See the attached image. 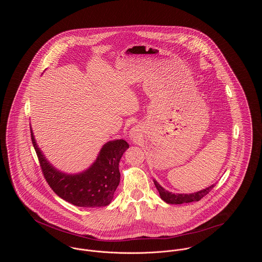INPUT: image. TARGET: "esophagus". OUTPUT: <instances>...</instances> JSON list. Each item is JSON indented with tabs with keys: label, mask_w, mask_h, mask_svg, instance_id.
I'll use <instances>...</instances> for the list:
<instances>
[{
	"label": "esophagus",
	"mask_w": 262,
	"mask_h": 262,
	"mask_svg": "<svg viewBox=\"0 0 262 262\" xmlns=\"http://www.w3.org/2000/svg\"><path fill=\"white\" fill-rule=\"evenodd\" d=\"M130 137H131V139L137 138V132H136V130H132V131L130 132Z\"/></svg>",
	"instance_id": "34e87169"
}]
</instances>
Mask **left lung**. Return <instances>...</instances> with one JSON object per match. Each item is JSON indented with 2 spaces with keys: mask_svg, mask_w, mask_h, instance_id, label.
I'll use <instances>...</instances> for the list:
<instances>
[{
  "mask_svg": "<svg viewBox=\"0 0 262 262\" xmlns=\"http://www.w3.org/2000/svg\"><path fill=\"white\" fill-rule=\"evenodd\" d=\"M154 185L159 191L160 198L167 204H173V205H181V204H186V203H191V202H198L202 198H204L206 194H208L212 188L215 187V185H212L205 189H202L196 192L192 193H172L170 191H167L161 187L156 181H153Z\"/></svg>",
  "mask_w": 262,
  "mask_h": 262,
  "instance_id": "8db88e82",
  "label": "left lung"
}]
</instances>
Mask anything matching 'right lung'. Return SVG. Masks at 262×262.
Listing matches in <instances>:
<instances>
[{"instance_id": "add662e5", "label": "right lung", "mask_w": 262, "mask_h": 262, "mask_svg": "<svg viewBox=\"0 0 262 262\" xmlns=\"http://www.w3.org/2000/svg\"><path fill=\"white\" fill-rule=\"evenodd\" d=\"M31 139L42 173L52 190L64 201L83 208L108 206L120 183L119 162L129 144L123 139L107 142L96 161L84 171L67 174L54 168L38 148L32 129Z\"/></svg>"}]
</instances>
